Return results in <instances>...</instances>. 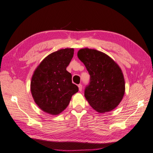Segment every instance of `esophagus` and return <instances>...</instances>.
<instances>
[{"mask_svg":"<svg viewBox=\"0 0 153 153\" xmlns=\"http://www.w3.org/2000/svg\"><path fill=\"white\" fill-rule=\"evenodd\" d=\"M78 87H79V91H82V84H79V85H78Z\"/></svg>","mask_w":153,"mask_h":153,"instance_id":"34e87169","label":"esophagus"}]
</instances>
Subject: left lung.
<instances>
[{"instance_id": "1", "label": "left lung", "mask_w": 153, "mask_h": 153, "mask_svg": "<svg viewBox=\"0 0 153 153\" xmlns=\"http://www.w3.org/2000/svg\"><path fill=\"white\" fill-rule=\"evenodd\" d=\"M77 56L90 76L84 91L88 102L100 113L113 110L125 92L124 78L120 67L107 54L94 49H80Z\"/></svg>"}]
</instances>
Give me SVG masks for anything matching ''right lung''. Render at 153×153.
Segmentation results:
<instances>
[{"label":"right lung","instance_id":"right-lung-1","mask_svg":"<svg viewBox=\"0 0 153 153\" xmlns=\"http://www.w3.org/2000/svg\"><path fill=\"white\" fill-rule=\"evenodd\" d=\"M73 54V48L57 50L46 56L34 71L30 91L36 104L45 113L60 114L79 91L72 83V75L66 70Z\"/></svg>","mask_w":153,"mask_h":153}]
</instances>
